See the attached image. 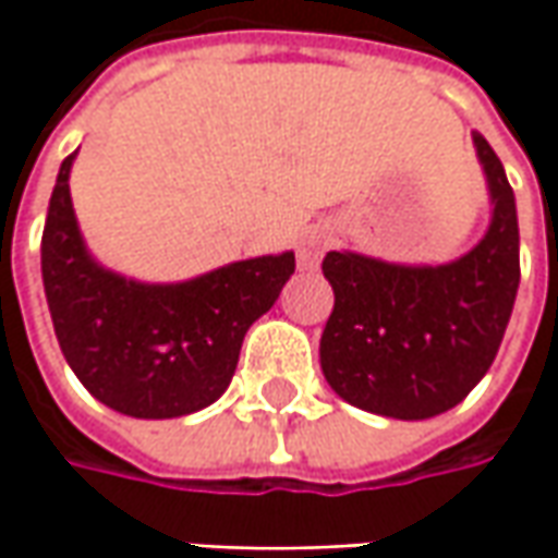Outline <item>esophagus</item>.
<instances>
[{"label":"esophagus","instance_id":"34e87169","mask_svg":"<svg viewBox=\"0 0 558 558\" xmlns=\"http://www.w3.org/2000/svg\"><path fill=\"white\" fill-rule=\"evenodd\" d=\"M326 247H329V232L326 229H319V226L304 229L301 239H298V269H307L311 272V269L319 267Z\"/></svg>","mask_w":558,"mask_h":558}]
</instances>
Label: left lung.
<instances>
[{
	"label": "left lung",
	"instance_id": "1",
	"mask_svg": "<svg viewBox=\"0 0 558 558\" xmlns=\"http://www.w3.org/2000/svg\"><path fill=\"white\" fill-rule=\"evenodd\" d=\"M494 217L460 260L400 267L329 251L323 272L335 307L323 341V375L338 397L388 418H432L453 410L500 351L519 291V220L504 163L472 133Z\"/></svg>",
	"mask_w": 558,
	"mask_h": 558
}]
</instances>
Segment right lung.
Segmentation results:
<instances>
[{"label":"right lung","mask_w":558,"mask_h":558,"mask_svg":"<svg viewBox=\"0 0 558 558\" xmlns=\"http://www.w3.org/2000/svg\"><path fill=\"white\" fill-rule=\"evenodd\" d=\"M74 155L61 161L43 229V286L61 354L83 388L123 416L198 413L229 388L245 332L276 304L294 254L251 257L177 286L123 279L83 245L68 185Z\"/></svg>","instance_id":"right-lung-1"}]
</instances>
